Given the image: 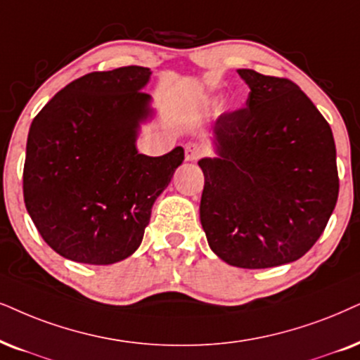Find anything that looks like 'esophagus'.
I'll use <instances>...</instances> for the list:
<instances>
[{
    "mask_svg": "<svg viewBox=\"0 0 360 360\" xmlns=\"http://www.w3.org/2000/svg\"><path fill=\"white\" fill-rule=\"evenodd\" d=\"M186 161H198L202 156V148L199 144H188L186 146Z\"/></svg>",
    "mask_w": 360,
    "mask_h": 360,
    "instance_id": "1",
    "label": "esophagus"
}]
</instances>
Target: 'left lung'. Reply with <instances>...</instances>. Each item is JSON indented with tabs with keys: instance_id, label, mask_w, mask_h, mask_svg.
Wrapping results in <instances>:
<instances>
[{
	"instance_id": "left-lung-1",
	"label": "left lung",
	"mask_w": 360,
	"mask_h": 360,
	"mask_svg": "<svg viewBox=\"0 0 360 360\" xmlns=\"http://www.w3.org/2000/svg\"><path fill=\"white\" fill-rule=\"evenodd\" d=\"M245 108L212 126L199 216L209 248L229 266L266 269L302 257L324 233L339 195L329 122L297 84L238 70Z\"/></svg>"
}]
</instances>
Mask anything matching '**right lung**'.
Here are the masks:
<instances>
[{
  "label": "right lung",
  "mask_w": 360,
  "mask_h": 360,
  "mask_svg": "<svg viewBox=\"0 0 360 360\" xmlns=\"http://www.w3.org/2000/svg\"><path fill=\"white\" fill-rule=\"evenodd\" d=\"M151 70L124 66L75 79L31 122L22 194L41 238L75 262L129 257L143 240L153 204L184 161L177 146L151 158L136 148L151 120L143 93Z\"/></svg>",
  "instance_id": "obj_1"
}]
</instances>
